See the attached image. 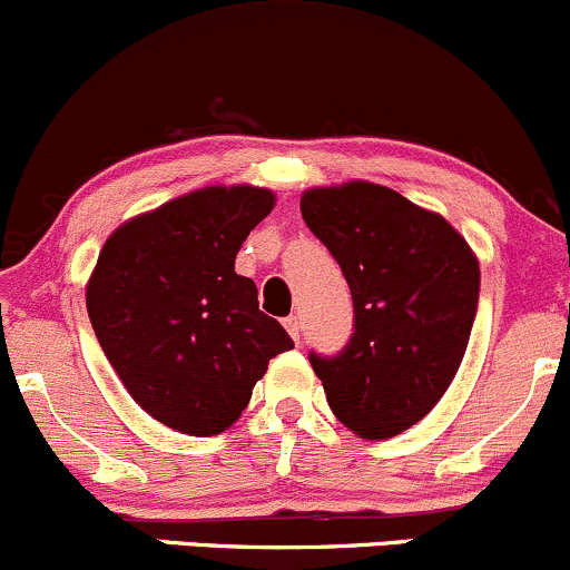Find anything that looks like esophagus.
Returning a JSON list of instances; mask_svg holds the SVG:
<instances>
[{
	"mask_svg": "<svg viewBox=\"0 0 570 570\" xmlns=\"http://www.w3.org/2000/svg\"><path fill=\"white\" fill-rule=\"evenodd\" d=\"M283 326H285V332L293 337V343H298V334H302V326H298L296 315H287V318L283 321Z\"/></svg>",
	"mask_w": 570,
	"mask_h": 570,
	"instance_id": "1",
	"label": "esophagus"
}]
</instances>
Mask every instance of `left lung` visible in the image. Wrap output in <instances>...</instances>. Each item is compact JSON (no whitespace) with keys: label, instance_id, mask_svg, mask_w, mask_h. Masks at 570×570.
Masks as SVG:
<instances>
[{"label":"left lung","instance_id":"left-lung-1","mask_svg":"<svg viewBox=\"0 0 570 570\" xmlns=\"http://www.w3.org/2000/svg\"><path fill=\"white\" fill-rule=\"evenodd\" d=\"M302 216L354 298V337L332 360L309 354L313 371L348 431L397 436L459 373L478 309V255L442 214L371 180L307 189Z\"/></svg>","mask_w":570,"mask_h":570}]
</instances>
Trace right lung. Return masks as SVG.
<instances>
[{
  "mask_svg": "<svg viewBox=\"0 0 570 570\" xmlns=\"http://www.w3.org/2000/svg\"><path fill=\"white\" fill-rule=\"evenodd\" d=\"M272 189L205 186L122 222L87 279V313L128 395L189 436L242 416L293 340L257 307L236 255L272 214Z\"/></svg>",
  "mask_w": 570,
  "mask_h": 570,
  "instance_id": "1",
  "label": "right lung"
}]
</instances>
